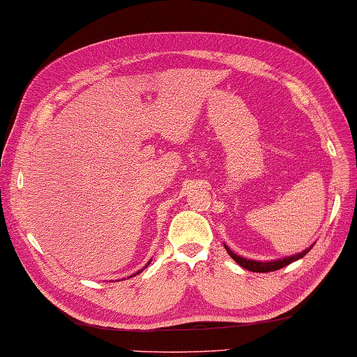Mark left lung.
Instances as JSON below:
<instances>
[{
    "label": "left lung",
    "mask_w": 357,
    "mask_h": 357,
    "mask_svg": "<svg viewBox=\"0 0 357 357\" xmlns=\"http://www.w3.org/2000/svg\"><path fill=\"white\" fill-rule=\"evenodd\" d=\"M225 249H226V252H227V253L231 255V258H232L236 264H240V266H241L243 268L249 270V271H255V273H270V271L280 270V268H283L285 266H288V264L294 262V261H297V259H300V258H303L305 255H306L310 249H312V245H310L309 249L303 250L301 253L294 255V257L283 258V259H279V261H271V262H258V261H250V259H245V258L238 257V255H235L229 248H227V245H225Z\"/></svg>",
    "instance_id": "1"
}]
</instances>
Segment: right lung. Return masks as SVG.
<instances>
[{
    "label": "right lung",
    "instance_id": "add662e5",
    "mask_svg": "<svg viewBox=\"0 0 357 357\" xmlns=\"http://www.w3.org/2000/svg\"><path fill=\"white\" fill-rule=\"evenodd\" d=\"M148 266H149V262H148Z\"/></svg>",
    "mask_w": 357,
    "mask_h": 357
}]
</instances>
